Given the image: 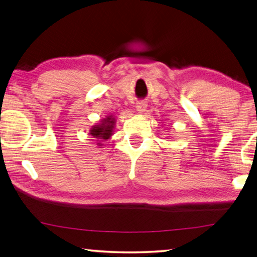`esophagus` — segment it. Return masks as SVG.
Instances as JSON below:
<instances>
[{
  "label": "esophagus",
  "instance_id": "obj_1",
  "mask_svg": "<svg viewBox=\"0 0 257 257\" xmlns=\"http://www.w3.org/2000/svg\"><path fill=\"white\" fill-rule=\"evenodd\" d=\"M147 102L146 101H143V100H141V101H138L137 102V109H138V111L139 112H143L146 110V108H147Z\"/></svg>",
  "mask_w": 257,
  "mask_h": 257
}]
</instances>
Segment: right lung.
<instances>
[{
    "label": "right lung",
    "mask_w": 257,
    "mask_h": 257,
    "mask_svg": "<svg viewBox=\"0 0 257 257\" xmlns=\"http://www.w3.org/2000/svg\"><path fill=\"white\" fill-rule=\"evenodd\" d=\"M115 119L111 116H108L107 118H103L101 124L92 126V128L90 130V136H92L96 139H101V140H107L109 139L112 134V128H114ZM99 146H101V143H98Z\"/></svg>",
    "instance_id": "right-lung-1"
}]
</instances>
